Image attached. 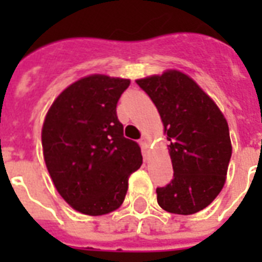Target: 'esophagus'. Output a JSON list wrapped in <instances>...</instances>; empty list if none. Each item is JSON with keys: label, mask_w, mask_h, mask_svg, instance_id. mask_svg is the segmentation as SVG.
Wrapping results in <instances>:
<instances>
[{"label": "esophagus", "mask_w": 262, "mask_h": 262, "mask_svg": "<svg viewBox=\"0 0 262 262\" xmlns=\"http://www.w3.org/2000/svg\"><path fill=\"white\" fill-rule=\"evenodd\" d=\"M140 144H141V147H143L144 149H148V148H149V139H148V137H143V139L140 140Z\"/></svg>", "instance_id": "34e87169"}]
</instances>
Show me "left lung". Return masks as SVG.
Segmentation results:
<instances>
[{
    "label": "left lung",
    "instance_id": "8db88e82",
    "mask_svg": "<svg viewBox=\"0 0 262 262\" xmlns=\"http://www.w3.org/2000/svg\"><path fill=\"white\" fill-rule=\"evenodd\" d=\"M152 99L168 140L174 178L158 187V204L177 215L203 211L217 197L232 154L228 123L213 99L177 69L136 80Z\"/></svg>",
    "mask_w": 262,
    "mask_h": 262
}]
</instances>
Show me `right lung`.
Instances as JSON below:
<instances>
[{"instance_id": "1", "label": "right lung", "mask_w": 262, "mask_h": 262, "mask_svg": "<svg viewBox=\"0 0 262 262\" xmlns=\"http://www.w3.org/2000/svg\"><path fill=\"white\" fill-rule=\"evenodd\" d=\"M129 79L90 75L55 98L42 126L43 158L59 195L75 211L107 215L122 205L143 156L123 137L117 103Z\"/></svg>"}]
</instances>
